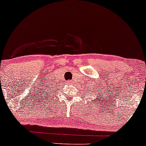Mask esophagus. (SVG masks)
Listing matches in <instances>:
<instances>
[{"label":"esophagus","instance_id":"1","mask_svg":"<svg viewBox=\"0 0 146 146\" xmlns=\"http://www.w3.org/2000/svg\"><path fill=\"white\" fill-rule=\"evenodd\" d=\"M67 83L68 84H71V81H67Z\"/></svg>","mask_w":146,"mask_h":146}]
</instances>
